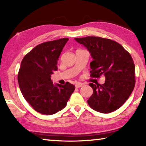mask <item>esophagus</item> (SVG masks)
I'll use <instances>...</instances> for the list:
<instances>
[{
    "mask_svg": "<svg viewBox=\"0 0 146 146\" xmlns=\"http://www.w3.org/2000/svg\"><path fill=\"white\" fill-rule=\"evenodd\" d=\"M83 86H84V84L81 83V82H77V83H76V84H75V87H76V88H79L82 87Z\"/></svg>",
    "mask_w": 146,
    "mask_h": 146,
    "instance_id": "esophagus-1",
    "label": "esophagus"
}]
</instances>
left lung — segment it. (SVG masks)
Returning <instances> with one entry per match:
<instances>
[{
  "instance_id": "8db88e82",
  "label": "left lung",
  "mask_w": 146,
  "mask_h": 146,
  "mask_svg": "<svg viewBox=\"0 0 146 146\" xmlns=\"http://www.w3.org/2000/svg\"><path fill=\"white\" fill-rule=\"evenodd\" d=\"M91 53V77L104 75V84H90L93 93L88 100L93 110L102 113L114 111L129 98L135 85V64L130 54L117 42L87 36L75 38Z\"/></svg>"
}]
</instances>
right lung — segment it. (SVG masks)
<instances>
[{
    "label": "right lung",
    "mask_w": 146,
    "mask_h": 146,
    "mask_svg": "<svg viewBox=\"0 0 146 146\" xmlns=\"http://www.w3.org/2000/svg\"><path fill=\"white\" fill-rule=\"evenodd\" d=\"M68 38L38 44L24 56L18 74L20 90L35 110L53 115L66 107L75 86L54 85L51 75L57 70V61Z\"/></svg>",
    "instance_id": "right-lung-1"
}]
</instances>
